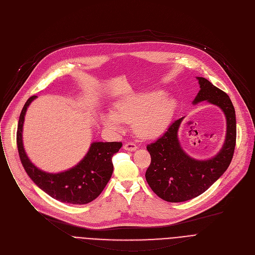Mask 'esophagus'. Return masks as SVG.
<instances>
[{"instance_id": "1", "label": "esophagus", "mask_w": 255, "mask_h": 255, "mask_svg": "<svg viewBox=\"0 0 255 255\" xmlns=\"http://www.w3.org/2000/svg\"><path fill=\"white\" fill-rule=\"evenodd\" d=\"M124 148H125L126 150H130V151H132V150H135V149L137 148V146H136L135 143H133V142H127V143L124 145Z\"/></svg>"}]
</instances>
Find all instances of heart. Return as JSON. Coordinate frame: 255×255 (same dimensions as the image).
<instances>
[{"label":"heart","mask_w":255,"mask_h":255,"mask_svg":"<svg viewBox=\"0 0 255 255\" xmlns=\"http://www.w3.org/2000/svg\"><path fill=\"white\" fill-rule=\"evenodd\" d=\"M175 110L174 99L165 97L163 91H154L122 100L114 112H107L101 118L104 125L113 130L123 131L125 124L132 123L135 134L154 138L168 128Z\"/></svg>","instance_id":"1"}]
</instances>
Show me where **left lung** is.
<instances>
[{
	"label": "left lung",
	"instance_id": "1",
	"mask_svg": "<svg viewBox=\"0 0 255 255\" xmlns=\"http://www.w3.org/2000/svg\"><path fill=\"white\" fill-rule=\"evenodd\" d=\"M200 90L193 105L201 101L222 110L226 118V136L217 155L208 160H196L181 146L178 130L184 118L175 121L155 142L146 145L151 161L145 180L160 198L177 203L193 199L209 189L227 170L236 143L235 110L229 96L204 77H197Z\"/></svg>",
	"mask_w": 255,
	"mask_h": 255
}]
</instances>
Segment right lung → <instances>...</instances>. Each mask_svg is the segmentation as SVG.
Returning <instances> with one entry per match:
<instances>
[{
    "label": "right lung",
    "mask_w": 255,
    "mask_h": 255,
    "mask_svg": "<svg viewBox=\"0 0 255 255\" xmlns=\"http://www.w3.org/2000/svg\"><path fill=\"white\" fill-rule=\"evenodd\" d=\"M37 96H31L21 112L17 145L21 163L31 180L53 199L74 205H83L96 199L109 183L113 172V156L123 143L93 141L85 157L71 169L60 173H47L37 168L28 158L23 144V126L28 107Z\"/></svg>",
    "instance_id": "add662e5"
}]
</instances>
